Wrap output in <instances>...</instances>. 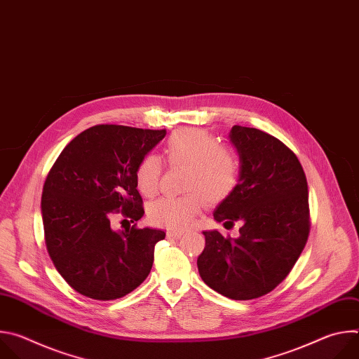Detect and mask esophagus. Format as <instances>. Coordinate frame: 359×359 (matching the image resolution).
<instances>
[{"instance_id": "obj_1", "label": "esophagus", "mask_w": 359, "mask_h": 359, "mask_svg": "<svg viewBox=\"0 0 359 359\" xmlns=\"http://www.w3.org/2000/svg\"><path fill=\"white\" fill-rule=\"evenodd\" d=\"M168 237L177 240V238L182 237V233H177V231H168Z\"/></svg>"}]
</instances>
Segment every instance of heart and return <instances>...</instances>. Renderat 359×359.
<instances>
[{
	"label": "heart",
	"mask_w": 359,
	"mask_h": 359,
	"mask_svg": "<svg viewBox=\"0 0 359 359\" xmlns=\"http://www.w3.org/2000/svg\"><path fill=\"white\" fill-rule=\"evenodd\" d=\"M165 159L172 168H184L183 190L180 197H162L153 201L147 215L153 224L182 231L190 227L204 206V198L210 204L226 200L236 189L238 180V162L234 153L217 144L206 130L184 129L173 133L163 149ZM162 162L149 155L136 169V184L146 196H155L159 190Z\"/></svg>",
	"instance_id": "heart-1"
}]
</instances>
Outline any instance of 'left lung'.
Returning a JSON list of instances; mask_svg holds the SVG:
<instances>
[{"label":"left lung","instance_id":"left-lung-1","mask_svg":"<svg viewBox=\"0 0 359 359\" xmlns=\"http://www.w3.org/2000/svg\"><path fill=\"white\" fill-rule=\"evenodd\" d=\"M229 139L238 155V180L213 217L243 226L237 238L203 231L206 245L197 269L219 294L252 299L273 291L304 250L310 233L309 186L294 151L277 137L234 125Z\"/></svg>","mask_w":359,"mask_h":359}]
</instances>
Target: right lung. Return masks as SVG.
Here are the masks:
<instances>
[{"label": "right lung", "instance_id": "obj_1", "mask_svg": "<svg viewBox=\"0 0 359 359\" xmlns=\"http://www.w3.org/2000/svg\"><path fill=\"white\" fill-rule=\"evenodd\" d=\"M166 130L96 125L72 139L49 170L41 198L45 243L58 273L79 294L109 301L149 276L158 229L114 230L122 215L143 217L136 169ZM125 222V220H123Z\"/></svg>", "mask_w": 359, "mask_h": 359}]
</instances>
